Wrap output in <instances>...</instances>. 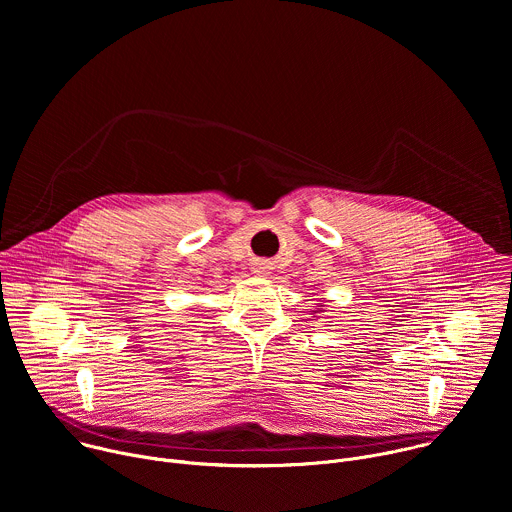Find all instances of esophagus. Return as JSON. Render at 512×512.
I'll list each match as a JSON object with an SVG mask.
<instances>
[{
	"label": "esophagus",
	"instance_id": "obj_1",
	"mask_svg": "<svg viewBox=\"0 0 512 512\" xmlns=\"http://www.w3.org/2000/svg\"><path fill=\"white\" fill-rule=\"evenodd\" d=\"M269 269H271V265H269L267 261H257V263L253 265V273H255V275H265V273H269Z\"/></svg>",
	"mask_w": 512,
	"mask_h": 512
}]
</instances>
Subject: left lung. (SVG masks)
<instances>
[{"mask_svg": "<svg viewBox=\"0 0 512 512\" xmlns=\"http://www.w3.org/2000/svg\"><path fill=\"white\" fill-rule=\"evenodd\" d=\"M321 311H323V303H317L315 309H313V313H321ZM313 317H315V315H313Z\"/></svg>", "mask_w": 512, "mask_h": 512, "instance_id": "left-lung-1", "label": "left lung"}]
</instances>
